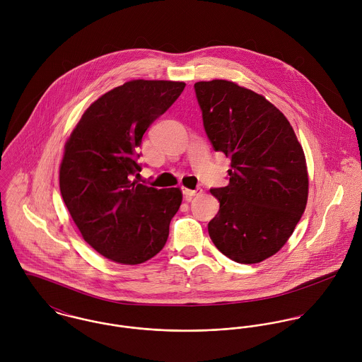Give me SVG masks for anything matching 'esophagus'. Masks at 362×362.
<instances>
[{"mask_svg": "<svg viewBox=\"0 0 362 362\" xmlns=\"http://www.w3.org/2000/svg\"><path fill=\"white\" fill-rule=\"evenodd\" d=\"M182 194L185 197L187 201H191L194 197L202 194V189L201 188H197V189H188V188H182Z\"/></svg>", "mask_w": 362, "mask_h": 362, "instance_id": "34e87169", "label": "esophagus"}]
</instances>
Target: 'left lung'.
I'll return each mask as SVG.
<instances>
[{
	"instance_id": "1",
	"label": "left lung",
	"mask_w": 362,
	"mask_h": 362,
	"mask_svg": "<svg viewBox=\"0 0 362 362\" xmlns=\"http://www.w3.org/2000/svg\"><path fill=\"white\" fill-rule=\"evenodd\" d=\"M207 138L231 160L228 185L211 188L220 202L209 221L216 248L238 263L274 255L291 237L308 199L307 161L284 114L234 82H197Z\"/></svg>"
}]
</instances>
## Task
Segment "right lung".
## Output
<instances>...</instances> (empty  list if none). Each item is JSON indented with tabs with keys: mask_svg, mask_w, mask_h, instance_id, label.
I'll return each instance as SVG.
<instances>
[{
	"mask_svg": "<svg viewBox=\"0 0 362 362\" xmlns=\"http://www.w3.org/2000/svg\"><path fill=\"white\" fill-rule=\"evenodd\" d=\"M185 88L184 82L129 81L83 112L65 144L59 191L83 240L104 258L144 263L168 238L182 202L180 188L157 189L132 175L142 136Z\"/></svg>",
	"mask_w": 362,
	"mask_h": 362,
	"instance_id": "1",
	"label": "right lung"
}]
</instances>
